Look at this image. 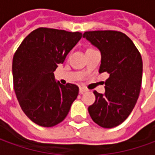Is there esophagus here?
Returning <instances> with one entry per match:
<instances>
[{
	"label": "esophagus",
	"mask_w": 155,
	"mask_h": 155,
	"mask_svg": "<svg viewBox=\"0 0 155 155\" xmlns=\"http://www.w3.org/2000/svg\"><path fill=\"white\" fill-rule=\"evenodd\" d=\"M88 91V89H86V88H79V93L80 94H84V92Z\"/></svg>",
	"instance_id": "1"
}]
</instances>
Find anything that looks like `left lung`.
<instances>
[{
	"label": "left lung",
	"instance_id": "1",
	"mask_svg": "<svg viewBox=\"0 0 155 155\" xmlns=\"http://www.w3.org/2000/svg\"><path fill=\"white\" fill-rule=\"evenodd\" d=\"M101 53L100 72H108L105 92L94 91L95 102L88 107L92 120L112 128L124 121L138 99L143 77L140 53L128 36L113 30L85 32L83 35Z\"/></svg>",
	"mask_w": 155,
	"mask_h": 155
}]
</instances>
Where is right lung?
I'll use <instances>...</instances> for the list:
<instances>
[{
    "mask_svg": "<svg viewBox=\"0 0 155 155\" xmlns=\"http://www.w3.org/2000/svg\"><path fill=\"white\" fill-rule=\"evenodd\" d=\"M82 33L39 28L22 40L12 60L14 91L22 111L45 127L66 118L78 95L75 84H61L54 71L82 38Z\"/></svg>",
    "mask_w": 155,
    "mask_h": 155,
    "instance_id": "1",
    "label": "right lung"
}]
</instances>
